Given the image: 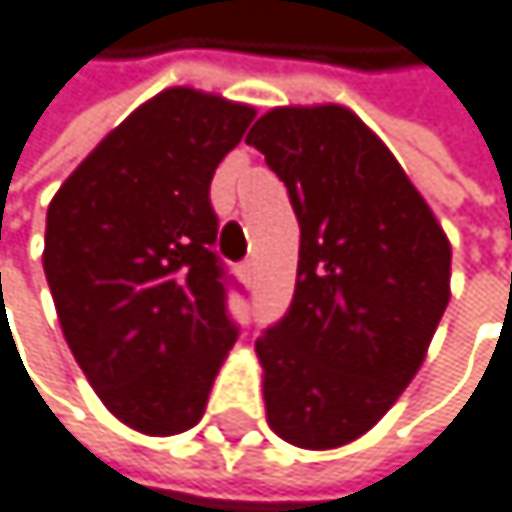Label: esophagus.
<instances>
[{"label": "esophagus", "instance_id": "obj_1", "mask_svg": "<svg viewBox=\"0 0 512 512\" xmlns=\"http://www.w3.org/2000/svg\"><path fill=\"white\" fill-rule=\"evenodd\" d=\"M242 276H245V279L254 276V261H245V264H242Z\"/></svg>", "mask_w": 512, "mask_h": 512}]
</instances>
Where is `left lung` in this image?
Returning a JSON list of instances; mask_svg holds the SVG:
<instances>
[{"instance_id":"1","label":"left lung","mask_w":512,"mask_h":512,"mask_svg":"<svg viewBox=\"0 0 512 512\" xmlns=\"http://www.w3.org/2000/svg\"><path fill=\"white\" fill-rule=\"evenodd\" d=\"M245 144L288 187L301 227L291 307L254 344L267 421L298 448H338L418 375L451 298V245L396 156L347 107H276Z\"/></svg>"}]
</instances>
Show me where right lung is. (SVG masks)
Instances as JSON below:
<instances>
[{"mask_svg": "<svg viewBox=\"0 0 512 512\" xmlns=\"http://www.w3.org/2000/svg\"><path fill=\"white\" fill-rule=\"evenodd\" d=\"M254 107L165 88L97 144L48 205L42 267L88 384L137 433L199 424L236 322L214 254V168Z\"/></svg>", "mask_w": 512, "mask_h": 512, "instance_id": "obj_1", "label": "right lung"}]
</instances>
